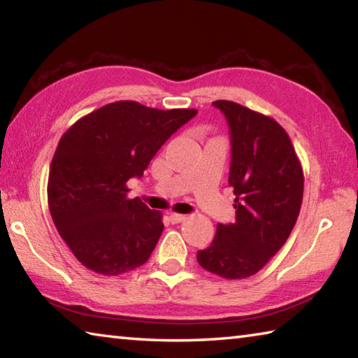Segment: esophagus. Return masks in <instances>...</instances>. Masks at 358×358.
Returning <instances> with one entry per match:
<instances>
[{
  "mask_svg": "<svg viewBox=\"0 0 358 358\" xmlns=\"http://www.w3.org/2000/svg\"><path fill=\"white\" fill-rule=\"evenodd\" d=\"M169 220H171L172 224H178V222H183L186 220L185 215H178V213H171L169 216Z\"/></svg>",
  "mask_w": 358,
  "mask_h": 358,
  "instance_id": "obj_1",
  "label": "esophagus"
}]
</instances>
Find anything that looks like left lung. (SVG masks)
<instances>
[{
	"mask_svg": "<svg viewBox=\"0 0 358 358\" xmlns=\"http://www.w3.org/2000/svg\"><path fill=\"white\" fill-rule=\"evenodd\" d=\"M213 106L230 131L229 185L235 194V222L217 224L197 262L226 280L256 275L281 250L303 201V169L287 132L273 118L232 101Z\"/></svg>",
	"mask_w": 358,
	"mask_h": 358,
	"instance_id": "8db88e82",
	"label": "left lung"
}]
</instances>
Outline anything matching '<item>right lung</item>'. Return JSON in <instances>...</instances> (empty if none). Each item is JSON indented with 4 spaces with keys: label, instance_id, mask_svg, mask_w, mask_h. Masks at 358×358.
Instances as JSON below:
<instances>
[{
    "label": "right lung",
    "instance_id": "1",
    "mask_svg": "<svg viewBox=\"0 0 358 358\" xmlns=\"http://www.w3.org/2000/svg\"><path fill=\"white\" fill-rule=\"evenodd\" d=\"M196 108L159 110L117 101L76 121L59 138L48 173V210L78 262L118 276L147 262L159 240L162 213L128 197L162 145Z\"/></svg>",
    "mask_w": 358,
    "mask_h": 358
}]
</instances>
